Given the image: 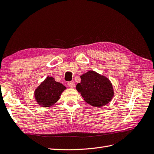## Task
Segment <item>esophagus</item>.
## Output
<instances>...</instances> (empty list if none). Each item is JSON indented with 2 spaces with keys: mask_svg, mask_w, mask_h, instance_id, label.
Returning <instances> with one entry per match:
<instances>
[{
  "mask_svg": "<svg viewBox=\"0 0 154 154\" xmlns=\"http://www.w3.org/2000/svg\"><path fill=\"white\" fill-rule=\"evenodd\" d=\"M67 85L69 87L72 88L74 87V85H75V83H74V82H69L67 83Z\"/></svg>",
  "mask_w": 154,
  "mask_h": 154,
  "instance_id": "1",
  "label": "esophagus"
}]
</instances>
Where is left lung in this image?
<instances>
[{
    "label": "left lung",
    "mask_w": 154,
    "mask_h": 154,
    "mask_svg": "<svg viewBox=\"0 0 154 154\" xmlns=\"http://www.w3.org/2000/svg\"><path fill=\"white\" fill-rule=\"evenodd\" d=\"M80 78L81 83H78L76 89L88 104L97 107L104 106L112 98V85L106 77L90 71Z\"/></svg>",
    "instance_id": "left-lung-1"
}]
</instances>
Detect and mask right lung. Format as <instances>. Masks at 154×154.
I'll return each mask as SVG.
<instances>
[{
	"mask_svg": "<svg viewBox=\"0 0 154 154\" xmlns=\"http://www.w3.org/2000/svg\"><path fill=\"white\" fill-rule=\"evenodd\" d=\"M66 88V87L56 82L53 78L48 77L36 89L35 98L39 105L49 106L60 99V95Z\"/></svg>",
	"mask_w": 154,
	"mask_h": 154,
	"instance_id": "right-lung-1",
	"label": "right lung"
}]
</instances>
